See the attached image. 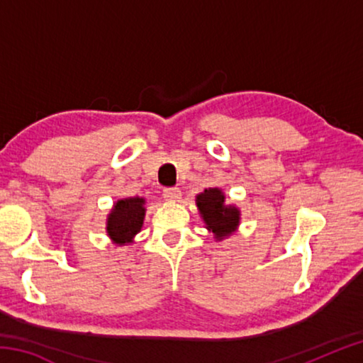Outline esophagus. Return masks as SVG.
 <instances>
[{
    "label": "esophagus",
    "instance_id": "34e87169",
    "mask_svg": "<svg viewBox=\"0 0 363 363\" xmlns=\"http://www.w3.org/2000/svg\"><path fill=\"white\" fill-rule=\"evenodd\" d=\"M163 196H164V200H168V201H177L181 199V190L177 187H168L163 190Z\"/></svg>",
    "mask_w": 363,
    "mask_h": 363
}]
</instances>
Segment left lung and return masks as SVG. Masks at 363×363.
Masks as SVG:
<instances>
[{
    "mask_svg": "<svg viewBox=\"0 0 363 363\" xmlns=\"http://www.w3.org/2000/svg\"><path fill=\"white\" fill-rule=\"evenodd\" d=\"M195 201L206 229L213 232L216 240H223L224 237H229L232 232L237 230L240 224V210L233 205L224 203L225 195L223 190L218 187L205 189V192L196 195Z\"/></svg>",
    "mask_w": 363,
    "mask_h": 363,
    "instance_id": "1",
    "label": "left lung"
}]
</instances>
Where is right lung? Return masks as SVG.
<instances>
[{
	"label": "right lung",
	"instance_id": "obj_1",
	"mask_svg": "<svg viewBox=\"0 0 363 363\" xmlns=\"http://www.w3.org/2000/svg\"><path fill=\"white\" fill-rule=\"evenodd\" d=\"M145 200L140 196L121 199L113 205L107 216V235L116 245L131 243L140 232L145 216Z\"/></svg>",
	"mask_w": 363,
	"mask_h": 363
}]
</instances>
